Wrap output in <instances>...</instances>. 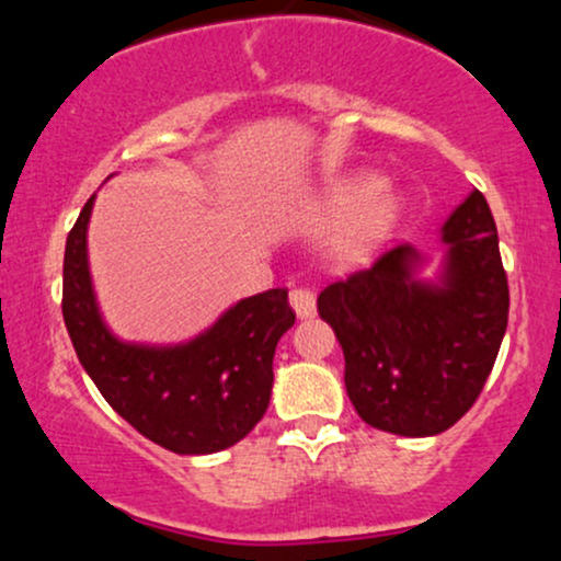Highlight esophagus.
Listing matches in <instances>:
<instances>
[{
  "label": "esophagus",
  "instance_id": "obj_1",
  "mask_svg": "<svg viewBox=\"0 0 561 561\" xmlns=\"http://www.w3.org/2000/svg\"><path fill=\"white\" fill-rule=\"evenodd\" d=\"M289 306L295 308L298 319H311L317 313V295L306 287L289 289Z\"/></svg>",
  "mask_w": 561,
  "mask_h": 561
}]
</instances>
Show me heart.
<instances>
[{
	"mask_svg": "<svg viewBox=\"0 0 561 561\" xmlns=\"http://www.w3.org/2000/svg\"><path fill=\"white\" fill-rule=\"evenodd\" d=\"M351 207L332 237V259L340 263L364 261L396 224L401 199L385 179L347 182L332 190L321 205V218H334Z\"/></svg>",
	"mask_w": 561,
	"mask_h": 561,
	"instance_id": "obj_1",
	"label": "heart"
}]
</instances>
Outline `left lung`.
Here are the masks:
<instances>
[{"instance_id":"obj_1","label":"left lung","mask_w":561,"mask_h":561,"mask_svg":"<svg viewBox=\"0 0 561 561\" xmlns=\"http://www.w3.org/2000/svg\"><path fill=\"white\" fill-rule=\"evenodd\" d=\"M440 240L435 279L420 276V250L398 244L317 302L343 345L347 398L366 424L392 435L454 427L478 401L506 332V272L482 192H469Z\"/></svg>"}]
</instances>
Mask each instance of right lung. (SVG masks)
<instances>
[{
	"label": "right lung",
	"instance_id": "add662e5",
	"mask_svg": "<svg viewBox=\"0 0 561 561\" xmlns=\"http://www.w3.org/2000/svg\"><path fill=\"white\" fill-rule=\"evenodd\" d=\"M94 195L70 229L62 261V319L87 375L137 433L182 456L240 443L272 401L274 351L295 324L287 289L244 298L179 345L124 343L107 330L89 274Z\"/></svg>",
	"mask_w": 561,
	"mask_h": 561
}]
</instances>
